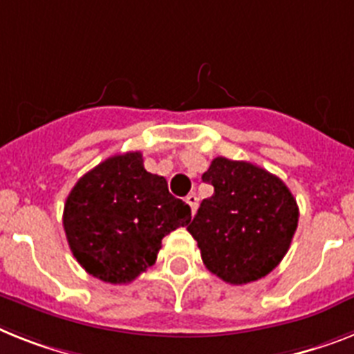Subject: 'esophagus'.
Listing matches in <instances>:
<instances>
[{"label": "esophagus", "mask_w": 354, "mask_h": 354, "mask_svg": "<svg viewBox=\"0 0 354 354\" xmlns=\"http://www.w3.org/2000/svg\"><path fill=\"white\" fill-rule=\"evenodd\" d=\"M185 201H187V203H189V207H191L192 214H194L196 210H198V203H200V200H198V196H196V194H189L185 198Z\"/></svg>", "instance_id": "esophagus-1"}]
</instances>
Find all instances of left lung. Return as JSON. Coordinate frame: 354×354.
<instances>
[{
  "label": "left lung",
  "mask_w": 354,
  "mask_h": 354,
  "mask_svg": "<svg viewBox=\"0 0 354 354\" xmlns=\"http://www.w3.org/2000/svg\"><path fill=\"white\" fill-rule=\"evenodd\" d=\"M201 180L214 194L201 201L187 230L205 266L230 284L268 275L286 255L299 207L286 183L250 162L218 156Z\"/></svg>",
  "instance_id": "1"
}]
</instances>
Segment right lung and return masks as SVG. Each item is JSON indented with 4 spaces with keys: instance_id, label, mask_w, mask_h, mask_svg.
<instances>
[{
    "instance_id": "obj_1",
    "label": "right lung",
    "mask_w": 354,
    "mask_h": 354,
    "mask_svg": "<svg viewBox=\"0 0 354 354\" xmlns=\"http://www.w3.org/2000/svg\"><path fill=\"white\" fill-rule=\"evenodd\" d=\"M191 207L165 178L144 169L142 153L117 154L86 172L68 194L62 225L86 272L104 283H131L153 266L162 239L187 227Z\"/></svg>"
}]
</instances>
